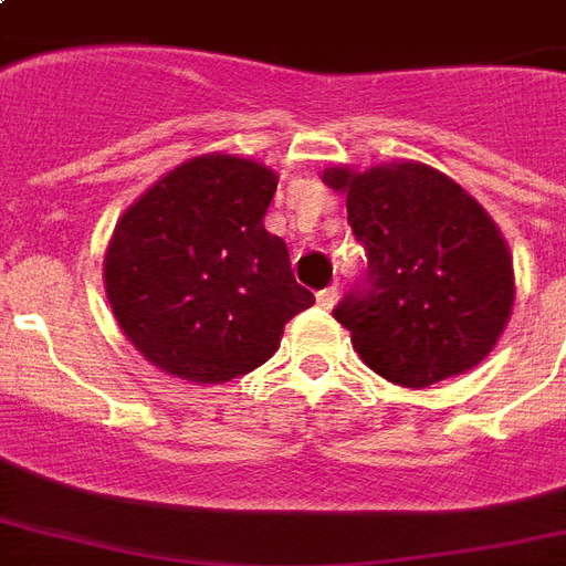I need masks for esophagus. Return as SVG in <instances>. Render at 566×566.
<instances>
[{
    "label": "esophagus",
    "mask_w": 566,
    "mask_h": 566,
    "mask_svg": "<svg viewBox=\"0 0 566 566\" xmlns=\"http://www.w3.org/2000/svg\"><path fill=\"white\" fill-rule=\"evenodd\" d=\"M335 302H337V284H328V287H323V291L317 293L319 308H332Z\"/></svg>",
    "instance_id": "obj_1"
}]
</instances>
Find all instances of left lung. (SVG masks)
<instances>
[{
    "label": "left lung",
    "instance_id": "8db88e82",
    "mask_svg": "<svg viewBox=\"0 0 566 566\" xmlns=\"http://www.w3.org/2000/svg\"><path fill=\"white\" fill-rule=\"evenodd\" d=\"M346 193L367 275L335 319L361 361L405 387L434 385L491 353L514 305V270L496 222L473 196L426 164L326 170Z\"/></svg>",
    "mask_w": 566,
    "mask_h": 566
}]
</instances>
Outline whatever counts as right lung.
Segmentation results:
<instances>
[{"label":"right lung","instance_id":"obj_1","mask_svg":"<svg viewBox=\"0 0 566 566\" xmlns=\"http://www.w3.org/2000/svg\"><path fill=\"white\" fill-rule=\"evenodd\" d=\"M275 172L202 155L155 181L114 229L105 291L119 328L170 376L220 385L273 358L314 305L282 238L264 229Z\"/></svg>","mask_w":566,"mask_h":566}]
</instances>
